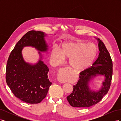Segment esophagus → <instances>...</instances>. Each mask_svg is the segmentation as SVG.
<instances>
[{"label":"esophagus","mask_w":121,"mask_h":121,"mask_svg":"<svg viewBox=\"0 0 121 121\" xmlns=\"http://www.w3.org/2000/svg\"><path fill=\"white\" fill-rule=\"evenodd\" d=\"M68 70V68H64L63 69H61V70L59 72V73H58V75L57 76V80L58 81L60 82V83H65V79H64L63 76L64 73Z\"/></svg>","instance_id":"esophagus-1"}]
</instances>
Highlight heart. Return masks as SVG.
I'll return each instance as SVG.
<instances>
[{
	"label": "heart",
	"instance_id": "heart-1",
	"mask_svg": "<svg viewBox=\"0 0 121 121\" xmlns=\"http://www.w3.org/2000/svg\"><path fill=\"white\" fill-rule=\"evenodd\" d=\"M97 52V47L93 43L74 41L65 43L60 50L53 49L50 56L52 60L57 65L63 63L65 59H69V64L72 69L82 72L91 66Z\"/></svg>",
	"mask_w": 121,
	"mask_h": 121
}]
</instances>
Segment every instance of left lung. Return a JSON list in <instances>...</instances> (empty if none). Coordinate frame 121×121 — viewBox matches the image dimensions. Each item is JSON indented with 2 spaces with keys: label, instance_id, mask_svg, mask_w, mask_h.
<instances>
[{
  "label": "left lung",
  "instance_id": "1",
  "mask_svg": "<svg viewBox=\"0 0 121 121\" xmlns=\"http://www.w3.org/2000/svg\"><path fill=\"white\" fill-rule=\"evenodd\" d=\"M96 39L99 51L98 58L90 68L80 73L77 83L73 86L72 93L67 97L73 107L88 108L97 104L110 88L112 75V58L104 43L99 39ZM98 76H104L105 79L99 89L93 90L90 87L91 82Z\"/></svg>",
  "mask_w": 121,
  "mask_h": 121
}]
</instances>
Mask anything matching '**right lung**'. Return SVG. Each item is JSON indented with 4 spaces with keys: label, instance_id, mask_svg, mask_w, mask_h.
Returning a JSON list of instances; mask_svg holds the SVG:
<instances>
[{
    "label": "right lung",
    "instance_id": "right-lung-1",
    "mask_svg": "<svg viewBox=\"0 0 121 121\" xmlns=\"http://www.w3.org/2000/svg\"><path fill=\"white\" fill-rule=\"evenodd\" d=\"M47 35L30 31L25 34L11 52L6 68V81L14 96L28 104H39L44 98L52 83L48 78V68L44 63L41 52H47ZM35 48L39 59L34 64L27 63L22 54L23 47Z\"/></svg>",
    "mask_w": 121,
    "mask_h": 121
}]
</instances>
